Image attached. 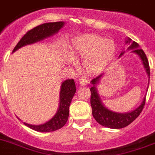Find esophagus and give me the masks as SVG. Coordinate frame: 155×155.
Instances as JSON below:
<instances>
[{"label": "esophagus", "mask_w": 155, "mask_h": 155, "mask_svg": "<svg viewBox=\"0 0 155 155\" xmlns=\"http://www.w3.org/2000/svg\"><path fill=\"white\" fill-rule=\"evenodd\" d=\"M79 83L81 84V85H86L87 83H88V81H87V79L86 78H81L80 79H79Z\"/></svg>", "instance_id": "1"}]
</instances>
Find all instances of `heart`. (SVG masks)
<instances>
[{
	"instance_id": "heart-1",
	"label": "heart",
	"mask_w": 155,
	"mask_h": 155,
	"mask_svg": "<svg viewBox=\"0 0 155 155\" xmlns=\"http://www.w3.org/2000/svg\"><path fill=\"white\" fill-rule=\"evenodd\" d=\"M116 45L112 40L94 34H86L74 38L70 48L73 58H83V66L89 73H97L105 68L116 54ZM68 63H71L70 58Z\"/></svg>"
}]
</instances>
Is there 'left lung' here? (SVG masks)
<instances>
[{
  "label": "left lung",
  "instance_id": "8db88e82",
  "mask_svg": "<svg viewBox=\"0 0 155 155\" xmlns=\"http://www.w3.org/2000/svg\"><path fill=\"white\" fill-rule=\"evenodd\" d=\"M125 43L130 44L127 50H133L132 52L137 54L140 58L144 68H145L146 72L148 75L149 81V80H150V67H149L148 61H147L145 53L142 49L139 48L138 44L136 43L135 41H131V39H130L129 38L126 40ZM124 54V51H122L120 56L123 55ZM102 75H103V74L94 78L91 81L92 84V87L90 89L91 93V105L93 117H94L95 120H97V123H99L102 126L109 127V128H123V127L130 124L131 122L134 121L138 117L139 114L141 113L143 108H144V104H145L146 97H144L140 105L132 111L127 112V113H117V112H114L109 110L104 106L102 101H101L100 97H99L98 92H97V84L100 81ZM147 88H148V87H147Z\"/></svg>",
  "mask_w": 155,
  "mask_h": 155
}]
</instances>
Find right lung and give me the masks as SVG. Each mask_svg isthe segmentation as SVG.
<instances>
[{
    "instance_id": "1",
    "label": "right lung",
    "mask_w": 155,
    "mask_h": 155,
    "mask_svg": "<svg viewBox=\"0 0 155 155\" xmlns=\"http://www.w3.org/2000/svg\"><path fill=\"white\" fill-rule=\"evenodd\" d=\"M64 22L58 21V22L45 23L35 27V28L28 31L22 37L18 45L14 48L12 53L25 45L36 43L40 41H42L45 38L57 34L59 30L64 26ZM75 92H76V86H75L74 81L73 79H68L64 81L61 87L60 103L55 115L48 122L40 125L29 124L25 122H24V124L30 128L39 132H51L61 128L68 121V116H69V107Z\"/></svg>"
}]
</instances>
